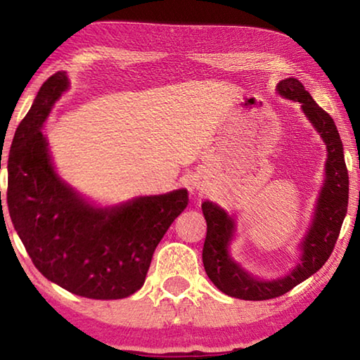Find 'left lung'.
<instances>
[{"label": "left lung", "mask_w": 360, "mask_h": 360, "mask_svg": "<svg viewBox=\"0 0 360 360\" xmlns=\"http://www.w3.org/2000/svg\"><path fill=\"white\" fill-rule=\"evenodd\" d=\"M278 92L289 100L302 103L303 112L311 120L327 144L326 182L318 200V208L311 230L302 245V259L294 271L278 281H259L229 257V241L233 231V221L224 210L211 202L202 205L206 219V238L203 245V265L216 288L243 300H268L285 294L308 279L326 264L338 240L341 224L348 211L349 176L345 163L343 143L333 119L318 106L302 82L289 77L278 84Z\"/></svg>", "instance_id": "8db88e82"}]
</instances>
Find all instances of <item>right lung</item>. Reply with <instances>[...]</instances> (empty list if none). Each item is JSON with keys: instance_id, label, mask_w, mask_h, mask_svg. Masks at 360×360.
<instances>
[{"instance_id": "right-lung-1", "label": "right lung", "mask_w": 360, "mask_h": 360, "mask_svg": "<svg viewBox=\"0 0 360 360\" xmlns=\"http://www.w3.org/2000/svg\"><path fill=\"white\" fill-rule=\"evenodd\" d=\"M66 89L65 71L49 77L17 127L8 158L11 221L52 283L96 300L129 297L141 289L155 248L187 208L188 193L181 188L112 210L82 202L53 173L41 131Z\"/></svg>"}]
</instances>
